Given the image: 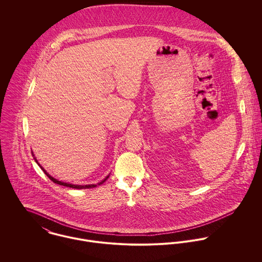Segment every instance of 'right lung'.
I'll return each instance as SVG.
<instances>
[{"label":"right lung","mask_w":262,"mask_h":262,"mask_svg":"<svg viewBox=\"0 0 262 262\" xmlns=\"http://www.w3.org/2000/svg\"><path fill=\"white\" fill-rule=\"evenodd\" d=\"M36 162H37V160H36ZM38 163V162H37ZM39 164V163H38ZM41 167V166H40ZM41 169L44 171V173L49 178V180H51L54 184H57V185H59V186H63V187H73V188H91V187H97V185H88V186H78V185H72V184H67V183H62V182H59V181H57V180H55V179H53L51 176H49L45 170H44V168H42L41 167ZM109 178V176L104 180V181H102L100 184H98L99 186L100 185H102V184H104V182L107 180Z\"/></svg>","instance_id":"right-lung-1"}]
</instances>
